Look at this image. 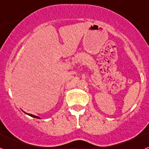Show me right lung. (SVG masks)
Segmentation results:
<instances>
[{
	"mask_svg": "<svg viewBox=\"0 0 149 149\" xmlns=\"http://www.w3.org/2000/svg\"><path fill=\"white\" fill-rule=\"evenodd\" d=\"M26 114H27V115L30 116H31V117H33V118H36V119H40V118H39V117L36 116H34V115H32V114H28V113H26Z\"/></svg>",
	"mask_w": 149,
	"mask_h": 149,
	"instance_id": "add662e5",
	"label": "right lung"
}]
</instances>
